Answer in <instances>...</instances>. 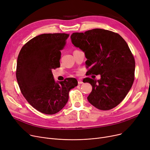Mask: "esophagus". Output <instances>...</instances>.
I'll use <instances>...</instances> for the list:
<instances>
[{"label":"esophagus","instance_id":"1","mask_svg":"<svg viewBox=\"0 0 150 150\" xmlns=\"http://www.w3.org/2000/svg\"><path fill=\"white\" fill-rule=\"evenodd\" d=\"M78 84H81L83 83V82L81 80V79H78Z\"/></svg>","mask_w":150,"mask_h":150}]
</instances>
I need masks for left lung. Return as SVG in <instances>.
<instances>
[{"label":"left lung","instance_id":"obj_1","mask_svg":"<svg viewBox=\"0 0 150 150\" xmlns=\"http://www.w3.org/2000/svg\"><path fill=\"white\" fill-rule=\"evenodd\" d=\"M72 44L84 52L88 75H100L98 80L86 78L92 91L89 103L98 109L110 110L121 103L134 80L135 60L123 38L113 31L95 28L74 33Z\"/></svg>","mask_w":150,"mask_h":150}]
</instances>
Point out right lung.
Here are the masks:
<instances>
[{"instance_id":"1","label":"right lung","mask_w":150,"mask_h":150,"mask_svg":"<svg viewBox=\"0 0 150 150\" xmlns=\"http://www.w3.org/2000/svg\"><path fill=\"white\" fill-rule=\"evenodd\" d=\"M69 35L45 33L23 45L17 60L16 75L20 90L30 105L45 114H54L64 107L71 89L78 85L74 78L56 83L52 70L59 59Z\"/></svg>"}]
</instances>
